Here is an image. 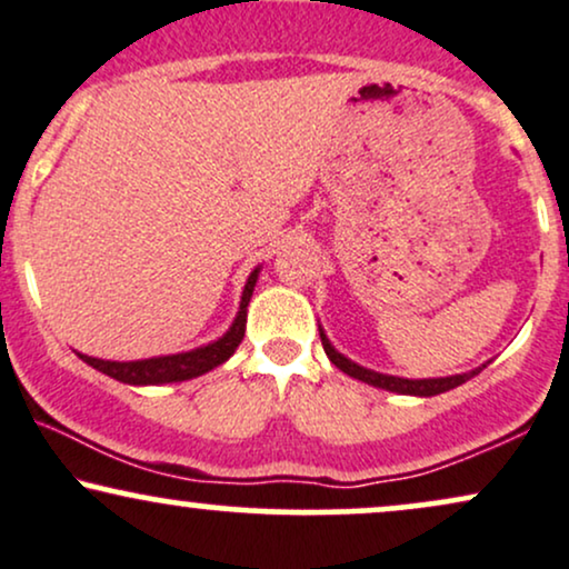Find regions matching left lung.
Returning <instances> with one entry per match:
<instances>
[{
	"mask_svg": "<svg viewBox=\"0 0 569 569\" xmlns=\"http://www.w3.org/2000/svg\"><path fill=\"white\" fill-rule=\"evenodd\" d=\"M320 341H323L326 355H328V358H331V362L339 368V371H345L347 376H352V379H358V381H366V385L379 387V389H389V392H397V395L432 397V395L448 392V389L461 387L463 381H469L471 376H477L485 368V366L482 368H475V371H469V373L442 376V379H402V376L376 373V371H371V368H362V366H358V362H352L350 358H345V355L333 350V345H331V341H328V337L323 333V328H320Z\"/></svg>",
	"mask_w": 569,
	"mask_h": 569,
	"instance_id": "8db88e82",
	"label": "left lung"
}]
</instances>
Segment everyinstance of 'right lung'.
<instances>
[{"label":"right lung","instance_id":"add662e5","mask_svg":"<svg viewBox=\"0 0 569 569\" xmlns=\"http://www.w3.org/2000/svg\"><path fill=\"white\" fill-rule=\"evenodd\" d=\"M259 270L257 267L251 272L249 280L243 286V297H241V307H238L236 320L228 328V333H222L217 341L211 345L196 347L190 352H177V355H161V358H148V360H100V358H89V355L77 352L87 366H92L94 371L111 376L116 381H124V385H134V387H146V385H172V381H188L196 379V376L209 373L211 368L222 366L224 360L230 358L232 352L238 350L241 345L243 333H246V307L251 302V293H254Z\"/></svg>","mask_w":569,"mask_h":569}]
</instances>
